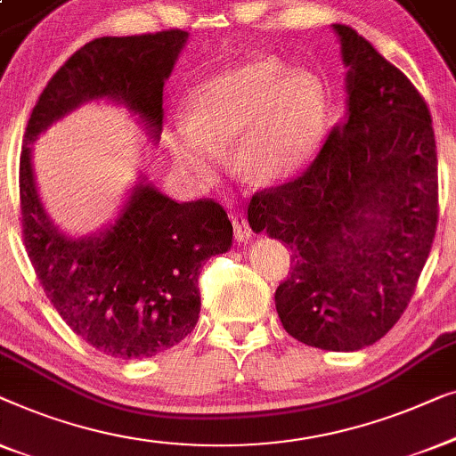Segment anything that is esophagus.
<instances>
[{
	"mask_svg": "<svg viewBox=\"0 0 456 456\" xmlns=\"http://www.w3.org/2000/svg\"><path fill=\"white\" fill-rule=\"evenodd\" d=\"M231 223H233V233L237 241H248L252 237V229H249L246 215L240 213V210L231 215Z\"/></svg>",
	"mask_w": 456,
	"mask_h": 456,
	"instance_id": "esophagus-1",
	"label": "esophagus"
}]
</instances>
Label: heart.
Returning <instances> with one entry per match:
<instances>
[{
	"label": "heart",
	"mask_w": 456,
	"mask_h": 456,
	"mask_svg": "<svg viewBox=\"0 0 456 456\" xmlns=\"http://www.w3.org/2000/svg\"><path fill=\"white\" fill-rule=\"evenodd\" d=\"M190 121L167 134L177 169L213 182L223 146L235 142L237 171L249 182L279 183L312 161L329 121V94L318 76L285 69L277 57L252 55L202 80L190 94Z\"/></svg>",
	"instance_id": "b5f03b06"
}]
</instances>
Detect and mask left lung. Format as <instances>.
<instances>
[{
    "instance_id": "1",
    "label": "left lung",
    "mask_w": 456,
    "mask_h": 456,
    "mask_svg": "<svg viewBox=\"0 0 456 456\" xmlns=\"http://www.w3.org/2000/svg\"><path fill=\"white\" fill-rule=\"evenodd\" d=\"M347 115L310 167L256 191L248 221L291 249L274 304L293 338L326 351L376 343L407 310L438 223L432 118L411 80L357 30L332 24Z\"/></svg>"
}]
</instances>
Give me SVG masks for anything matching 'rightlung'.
<instances>
[{
    "label": "right lung",
    "instance_id": "right-lung-1",
    "mask_svg": "<svg viewBox=\"0 0 456 456\" xmlns=\"http://www.w3.org/2000/svg\"><path fill=\"white\" fill-rule=\"evenodd\" d=\"M185 41V30L171 28L86 43L47 82L24 132L20 223L28 258L69 329L111 357H152L194 330L198 277L210 256L231 248L233 225L219 202H175L140 182L115 225L72 240L43 210L28 144L82 102L102 97L140 115L157 140L165 80Z\"/></svg>",
    "mask_w": 456,
    "mask_h": 456
}]
</instances>
